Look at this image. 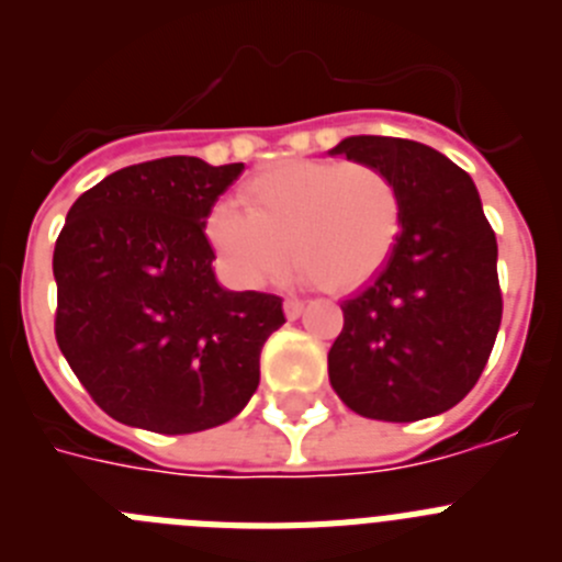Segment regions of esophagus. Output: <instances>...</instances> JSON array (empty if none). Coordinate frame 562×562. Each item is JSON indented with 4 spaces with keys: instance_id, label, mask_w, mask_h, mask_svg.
<instances>
[{
    "instance_id": "esophagus-1",
    "label": "esophagus",
    "mask_w": 562,
    "mask_h": 562,
    "mask_svg": "<svg viewBox=\"0 0 562 562\" xmlns=\"http://www.w3.org/2000/svg\"><path fill=\"white\" fill-rule=\"evenodd\" d=\"M284 312L290 321H295V317H301V312H304V301H301V297H286Z\"/></svg>"
}]
</instances>
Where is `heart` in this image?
<instances>
[{
    "mask_svg": "<svg viewBox=\"0 0 562 562\" xmlns=\"http://www.w3.org/2000/svg\"><path fill=\"white\" fill-rule=\"evenodd\" d=\"M245 205L220 202L207 236L247 284H265L292 261L326 292L369 284L400 241L402 196L371 162L297 160L267 168L245 188Z\"/></svg>",
    "mask_w": 562,
    "mask_h": 562,
    "instance_id": "obj_1",
    "label": "heart"
}]
</instances>
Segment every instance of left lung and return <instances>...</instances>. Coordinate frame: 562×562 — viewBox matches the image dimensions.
Instances as JSON below:
<instances>
[{"label":"left lung","mask_w":562,"mask_h":562,"mask_svg":"<svg viewBox=\"0 0 562 562\" xmlns=\"http://www.w3.org/2000/svg\"><path fill=\"white\" fill-rule=\"evenodd\" d=\"M329 154L371 162L402 196L391 261L342 301L329 382L355 414L416 422L459 405L501 326L498 245L470 173L436 148L357 134Z\"/></svg>","instance_id":"left-lung-1"}]
</instances>
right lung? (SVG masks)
<instances>
[{
    "instance_id": "add662e5",
    "label": "right lung",
    "mask_w": 562,
    "mask_h": 562,
    "mask_svg": "<svg viewBox=\"0 0 562 562\" xmlns=\"http://www.w3.org/2000/svg\"><path fill=\"white\" fill-rule=\"evenodd\" d=\"M241 162L162 157L109 173L69 207L53 252L56 340L98 408L154 434L231 422L258 357L286 324L281 297L213 276L207 216Z\"/></svg>"
}]
</instances>
